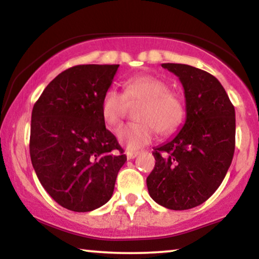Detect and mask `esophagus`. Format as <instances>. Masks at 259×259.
Listing matches in <instances>:
<instances>
[{
  "label": "esophagus",
  "mask_w": 259,
  "mask_h": 259,
  "mask_svg": "<svg viewBox=\"0 0 259 259\" xmlns=\"http://www.w3.org/2000/svg\"><path fill=\"white\" fill-rule=\"evenodd\" d=\"M139 154V152L138 151H136V152H133V151H127L126 152V157H127V159H128V160H131V159H134L137 157V155Z\"/></svg>",
  "instance_id": "esophagus-1"
}]
</instances>
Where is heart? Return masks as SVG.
I'll list each match as a JSON object with an SVG mask.
<instances>
[{
  "instance_id": "obj_1",
  "label": "heart",
  "mask_w": 259,
  "mask_h": 259,
  "mask_svg": "<svg viewBox=\"0 0 259 259\" xmlns=\"http://www.w3.org/2000/svg\"><path fill=\"white\" fill-rule=\"evenodd\" d=\"M141 102L137 109L138 121L120 127L118 139L128 150H138L151 143L157 131L168 134L178 128L184 119L183 102L164 81L152 75L131 77L123 84V94L108 88L101 98L100 108L105 123L118 126L125 115L127 104Z\"/></svg>"
}]
</instances>
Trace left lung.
Here are the masks:
<instances>
[{
	"label": "left lung",
	"mask_w": 259,
	"mask_h": 259,
	"mask_svg": "<svg viewBox=\"0 0 259 259\" xmlns=\"http://www.w3.org/2000/svg\"><path fill=\"white\" fill-rule=\"evenodd\" d=\"M184 87L186 120L180 132L154 148L148 193L169 210H189L206 201L225 178L236 143L235 107L210 73L182 63H162Z\"/></svg>",
	"instance_id": "1"
}]
</instances>
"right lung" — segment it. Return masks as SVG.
Listing matches in <instances>:
<instances>
[{
	"instance_id": "obj_1",
	"label": "right lung",
	"mask_w": 259,
	"mask_h": 259,
	"mask_svg": "<svg viewBox=\"0 0 259 259\" xmlns=\"http://www.w3.org/2000/svg\"><path fill=\"white\" fill-rule=\"evenodd\" d=\"M118 67L79 65L63 70L31 112V164L49 196L70 211H93L107 203L127 160L100 108Z\"/></svg>"
}]
</instances>
